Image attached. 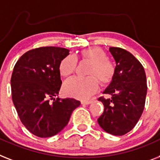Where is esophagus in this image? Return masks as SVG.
I'll use <instances>...</instances> for the list:
<instances>
[{
  "label": "esophagus",
  "mask_w": 160,
  "mask_h": 160,
  "mask_svg": "<svg viewBox=\"0 0 160 160\" xmlns=\"http://www.w3.org/2000/svg\"><path fill=\"white\" fill-rule=\"evenodd\" d=\"M92 102V101H82L81 103L82 105H89Z\"/></svg>",
  "instance_id": "1"
}]
</instances>
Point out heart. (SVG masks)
<instances>
[{
    "label": "heart",
    "instance_id": "b5f03b06",
    "mask_svg": "<svg viewBox=\"0 0 160 160\" xmlns=\"http://www.w3.org/2000/svg\"><path fill=\"white\" fill-rule=\"evenodd\" d=\"M82 60L90 62L88 70V77H73L64 82L63 90L67 96L80 100H87L95 94L99 88L98 78L102 85H108L115 74V68L104 51L98 47L85 49L82 51ZM78 60L73 55H68L60 60L59 72L63 77L72 74L77 68Z\"/></svg>",
    "mask_w": 160,
    "mask_h": 160
}]
</instances>
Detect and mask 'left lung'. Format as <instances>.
I'll list each match as a JSON object with an SVG mask.
<instances>
[{
  "label": "left lung",
  "instance_id": "obj_1",
  "mask_svg": "<svg viewBox=\"0 0 160 160\" xmlns=\"http://www.w3.org/2000/svg\"><path fill=\"white\" fill-rule=\"evenodd\" d=\"M116 61L115 74L98 101L104 112L98 118L99 125L112 135L122 136L130 132L140 119L146 103V76L142 64L129 51L119 47H109Z\"/></svg>",
  "mask_w": 160,
  "mask_h": 160
}]
</instances>
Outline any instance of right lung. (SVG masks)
<instances>
[{"instance_id":"1","label":"right lung","mask_w":160,"mask_h":160,"mask_svg":"<svg viewBox=\"0 0 160 160\" xmlns=\"http://www.w3.org/2000/svg\"><path fill=\"white\" fill-rule=\"evenodd\" d=\"M68 54L62 47L32 49L14 67L12 101L22 123L38 137H53L63 130L81 104L72 98L55 99L62 84L59 64Z\"/></svg>"}]
</instances>
